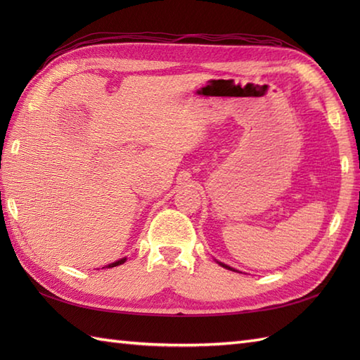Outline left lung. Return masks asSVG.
<instances>
[{
    "mask_svg": "<svg viewBox=\"0 0 360 360\" xmlns=\"http://www.w3.org/2000/svg\"><path fill=\"white\" fill-rule=\"evenodd\" d=\"M221 266H223V267H226V269H231V271H235V269H232V267L231 266H227V264H223V263H219Z\"/></svg>",
    "mask_w": 360,
    "mask_h": 360,
    "instance_id": "8db88e82",
    "label": "left lung"
}]
</instances>
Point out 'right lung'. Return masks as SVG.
<instances>
[{
  "mask_svg": "<svg viewBox=\"0 0 360 360\" xmlns=\"http://www.w3.org/2000/svg\"><path fill=\"white\" fill-rule=\"evenodd\" d=\"M125 259H127V258H122V259H119V262H116V263H111V264H108V267H114V266L124 264V263H125Z\"/></svg>",
  "mask_w": 360,
  "mask_h": 360,
  "instance_id": "add662e5",
  "label": "right lung"
}]
</instances>
